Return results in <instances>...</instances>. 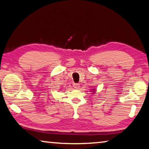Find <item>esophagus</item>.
<instances>
[{
    "label": "esophagus",
    "mask_w": 149,
    "mask_h": 149,
    "mask_svg": "<svg viewBox=\"0 0 149 149\" xmlns=\"http://www.w3.org/2000/svg\"><path fill=\"white\" fill-rule=\"evenodd\" d=\"M73 87H74L75 89H78L80 87V85L79 84H76V83H74V84H73Z\"/></svg>",
    "instance_id": "1"
}]
</instances>
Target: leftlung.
Here are the masks:
<instances>
[{"label": "left lung", "instance_id": "8db88e82", "mask_svg": "<svg viewBox=\"0 0 149 149\" xmlns=\"http://www.w3.org/2000/svg\"><path fill=\"white\" fill-rule=\"evenodd\" d=\"M92 92H93V93H95L96 91H95V90L94 89H93V91H92Z\"/></svg>", "mask_w": 149, "mask_h": 149}]
</instances>
